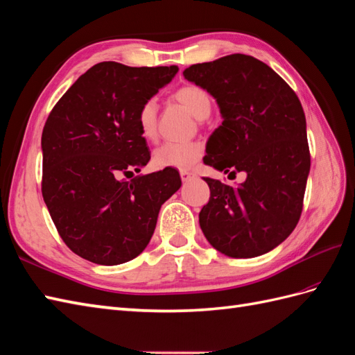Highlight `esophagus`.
Masks as SVG:
<instances>
[{"mask_svg":"<svg viewBox=\"0 0 355 355\" xmlns=\"http://www.w3.org/2000/svg\"><path fill=\"white\" fill-rule=\"evenodd\" d=\"M194 175L191 171H187V170H180V179H182V182H188L189 179H193Z\"/></svg>","mask_w":355,"mask_h":355,"instance_id":"1","label":"esophagus"}]
</instances>
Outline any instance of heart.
Returning <instances> with one entry per match:
<instances>
[{"mask_svg": "<svg viewBox=\"0 0 355 355\" xmlns=\"http://www.w3.org/2000/svg\"><path fill=\"white\" fill-rule=\"evenodd\" d=\"M175 99L182 103L188 112L196 119L202 120L211 114L212 102L206 90L198 85L188 84L176 90ZM138 131L146 140L157 137L158 126V105L155 99H148L138 110L137 114ZM203 146L197 141H166L153 150L152 162L158 168L187 170L202 158Z\"/></svg>", "mask_w": 355, "mask_h": 355, "instance_id": "obj_1", "label": "heart"}]
</instances>
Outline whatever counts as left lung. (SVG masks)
Segmentation results:
<instances>
[{
  "instance_id": "1",
  "label": "left lung",
  "mask_w": 355,
  "mask_h": 355,
  "mask_svg": "<svg viewBox=\"0 0 355 355\" xmlns=\"http://www.w3.org/2000/svg\"><path fill=\"white\" fill-rule=\"evenodd\" d=\"M184 76L217 101L223 117L203 162L229 176L247 175L236 187L203 178L211 189L198 214L203 235L229 257L271 252L302 211L310 152L301 102L270 66L244 54L193 64Z\"/></svg>"
}]
</instances>
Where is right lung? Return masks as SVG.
<instances>
[{
  "instance_id": "add662e5",
  "label": "right lung",
  "mask_w": 355,
  "mask_h": 355,
  "mask_svg": "<svg viewBox=\"0 0 355 355\" xmlns=\"http://www.w3.org/2000/svg\"><path fill=\"white\" fill-rule=\"evenodd\" d=\"M178 71L102 62L51 111L42 132L43 200L64 244L85 261H132L148 247L162 203L182 185L175 168L122 179L150 159L138 110Z\"/></svg>"
}]
</instances>
